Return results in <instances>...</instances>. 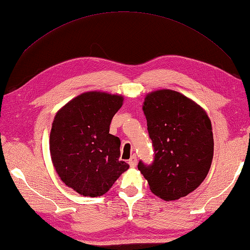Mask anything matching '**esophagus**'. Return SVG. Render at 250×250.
Listing matches in <instances>:
<instances>
[{
	"mask_svg": "<svg viewBox=\"0 0 250 250\" xmlns=\"http://www.w3.org/2000/svg\"><path fill=\"white\" fill-rule=\"evenodd\" d=\"M137 163H138L137 156H135V155L131 156V158L129 160V165H130L131 167H135V166H137Z\"/></svg>",
	"mask_w": 250,
	"mask_h": 250,
	"instance_id": "34e87169",
	"label": "esophagus"
}]
</instances>
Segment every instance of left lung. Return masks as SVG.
Instances as JSON below:
<instances>
[{
    "mask_svg": "<svg viewBox=\"0 0 250 250\" xmlns=\"http://www.w3.org/2000/svg\"><path fill=\"white\" fill-rule=\"evenodd\" d=\"M154 158L138 168L149 189L166 201L187 196L210 170L214 142L211 121L200 106L170 89L148 94L143 106Z\"/></svg>",
    "mask_w": 250,
    "mask_h": 250,
    "instance_id": "1",
    "label": "left lung"
}]
</instances>
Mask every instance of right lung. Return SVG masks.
<instances>
[{"mask_svg": "<svg viewBox=\"0 0 250 250\" xmlns=\"http://www.w3.org/2000/svg\"><path fill=\"white\" fill-rule=\"evenodd\" d=\"M124 98L89 92L69 102L54 117L50 154L59 177L84 197H99L129 168L120 161V139L109 133Z\"/></svg>", "mask_w": 250, "mask_h": 250, "instance_id": "right-lung-1", "label": "right lung"}]
</instances>
